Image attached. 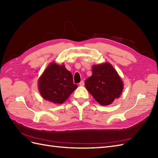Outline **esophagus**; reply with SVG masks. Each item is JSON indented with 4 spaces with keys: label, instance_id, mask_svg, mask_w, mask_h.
I'll use <instances>...</instances> for the list:
<instances>
[{
    "label": "esophagus",
    "instance_id": "34e87169",
    "mask_svg": "<svg viewBox=\"0 0 158 158\" xmlns=\"http://www.w3.org/2000/svg\"><path fill=\"white\" fill-rule=\"evenodd\" d=\"M79 85H80V86H84V85H85V82H84L83 80L79 83Z\"/></svg>",
    "mask_w": 158,
    "mask_h": 158
}]
</instances>
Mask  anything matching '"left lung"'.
I'll return each instance as SVG.
<instances>
[{"label":"left lung","mask_w":158,"mask_h":158,"mask_svg":"<svg viewBox=\"0 0 158 158\" xmlns=\"http://www.w3.org/2000/svg\"><path fill=\"white\" fill-rule=\"evenodd\" d=\"M85 86L94 99L101 106H108L120 97L123 82L110 64L94 65L92 76L85 81Z\"/></svg>","instance_id":"obj_1"}]
</instances>
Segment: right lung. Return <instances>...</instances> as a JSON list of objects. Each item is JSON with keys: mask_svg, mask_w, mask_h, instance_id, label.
Instances as JSON below:
<instances>
[{"mask_svg": "<svg viewBox=\"0 0 158 158\" xmlns=\"http://www.w3.org/2000/svg\"><path fill=\"white\" fill-rule=\"evenodd\" d=\"M78 86L73 82V76L64 64L51 63L38 80V89L45 100L61 104Z\"/></svg>", "mask_w": 158, "mask_h": 158, "instance_id": "obj_1", "label": "right lung"}]
</instances>
